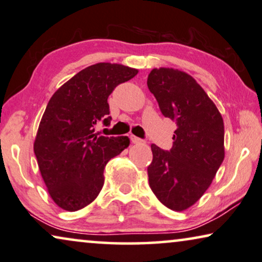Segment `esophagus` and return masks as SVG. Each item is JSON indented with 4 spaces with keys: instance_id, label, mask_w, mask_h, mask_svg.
Returning <instances> with one entry per match:
<instances>
[{
    "instance_id": "esophagus-1",
    "label": "esophagus",
    "mask_w": 262,
    "mask_h": 262,
    "mask_svg": "<svg viewBox=\"0 0 262 262\" xmlns=\"http://www.w3.org/2000/svg\"><path fill=\"white\" fill-rule=\"evenodd\" d=\"M130 138H131V142L134 143V144H142L143 143L142 139L138 138V137H136V136H134V135H131Z\"/></svg>"
}]
</instances>
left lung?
Returning <instances> with one entry per match:
<instances>
[{"label": "left lung", "instance_id": "obj_1", "mask_svg": "<svg viewBox=\"0 0 262 262\" xmlns=\"http://www.w3.org/2000/svg\"><path fill=\"white\" fill-rule=\"evenodd\" d=\"M146 82L163 116L177 124L171 150L151 145L150 188L166 208L187 210L210 187L225 158L222 116L206 91L183 71L154 68Z\"/></svg>", "mask_w": 262, "mask_h": 262}]
</instances>
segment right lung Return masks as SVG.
<instances>
[{
	"label": "right lung",
	"instance_id": "1",
	"mask_svg": "<svg viewBox=\"0 0 262 262\" xmlns=\"http://www.w3.org/2000/svg\"><path fill=\"white\" fill-rule=\"evenodd\" d=\"M137 73L120 63H96L59 87L48 101L34 152L48 194L61 209L77 211L92 203L104 185L105 165L130 145L126 136H98L94 126L99 120L110 123L108 96Z\"/></svg>",
	"mask_w": 262,
	"mask_h": 262
}]
</instances>
